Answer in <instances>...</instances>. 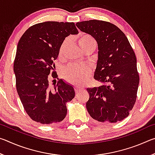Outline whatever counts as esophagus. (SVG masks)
Masks as SVG:
<instances>
[{
	"mask_svg": "<svg viewBox=\"0 0 155 155\" xmlns=\"http://www.w3.org/2000/svg\"><path fill=\"white\" fill-rule=\"evenodd\" d=\"M82 90V88L80 87H75V92L78 94V92H80V91Z\"/></svg>",
	"mask_w": 155,
	"mask_h": 155,
	"instance_id": "esophagus-1",
	"label": "esophagus"
}]
</instances>
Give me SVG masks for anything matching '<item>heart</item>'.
Segmentation results:
<instances>
[{
	"label": "heart",
	"mask_w": 155,
	"mask_h": 155,
	"mask_svg": "<svg viewBox=\"0 0 155 155\" xmlns=\"http://www.w3.org/2000/svg\"><path fill=\"white\" fill-rule=\"evenodd\" d=\"M77 43L84 52L89 51H94L96 48L97 42L95 39L90 34L81 33L77 38ZM68 41L65 40L61 44L59 50V56L63 57L68 46ZM90 69L87 65H78L75 64L70 65L64 70L63 77L70 83L81 85L84 83L85 78L90 74Z\"/></svg>",
	"instance_id": "heart-1"
}]
</instances>
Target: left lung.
Returning <instances> with one entry per match:
<instances>
[{
  "label": "left lung",
  "mask_w": 155,
  "mask_h": 155,
  "mask_svg": "<svg viewBox=\"0 0 155 155\" xmlns=\"http://www.w3.org/2000/svg\"><path fill=\"white\" fill-rule=\"evenodd\" d=\"M76 25L98 43V58L94 78L102 85L87 89L89 114L101 122L121 121L134 106L140 83L133 49L125 34L112 23L91 20Z\"/></svg>",
  "instance_id": "left-lung-1"
}]
</instances>
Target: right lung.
<instances>
[{
	"label": "right lung",
	"mask_w": 155,
	"mask_h": 155,
	"mask_svg": "<svg viewBox=\"0 0 155 155\" xmlns=\"http://www.w3.org/2000/svg\"><path fill=\"white\" fill-rule=\"evenodd\" d=\"M77 33L74 22L48 21L31 26L18 41L14 64L16 90L34 121L50 124L66 116V103L74 98L75 91L72 85L57 78L54 61L65 38ZM51 71L54 80L58 79L54 86L48 82Z\"/></svg>",
	"instance_id": "obj_1"
}]
</instances>
